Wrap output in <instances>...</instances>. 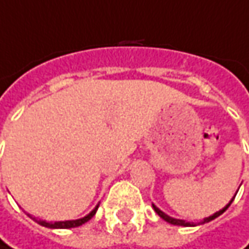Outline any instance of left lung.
Returning <instances> with one entry per match:
<instances>
[{
    "instance_id": "obj_1",
    "label": "left lung",
    "mask_w": 249,
    "mask_h": 249,
    "mask_svg": "<svg viewBox=\"0 0 249 249\" xmlns=\"http://www.w3.org/2000/svg\"><path fill=\"white\" fill-rule=\"evenodd\" d=\"M235 197V196H234ZM234 197H232V200H234ZM232 200L227 204L226 207L223 209V210H220V212H217V213H214L213 215H210V217H207V218H204L203 221H201V224H204V223H209V221H212V220H214V218H217L218 215H221L223 213L226 212L227 209L230 207V204L232 203ZM152 207H154V210L156 213H158V215L160 217V218H163L165 221H168V223H170V224H173V226H184V227H190V226H193V223H186L184 220H178V218H173V217H170V215H168V214H165L163 212H160L155 204H152Z\"/></svg>"
}]
</instances>
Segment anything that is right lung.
Returning a JSON list of instances; mask_svg holds the SVG:
<instances>
[{"mask_svg": "<svg viewBox=\"0 0 249 249\" xmlns=\"http://www.w3.org/2000/svg\"><path fill=\"white\" fill-rule=\"evenodd\" d=\"M97 209H98V206H95V209L91 213H89L86 217H83V218H79V220H69V221H56V223H46V221H42V220H39L37 223L40 224V226L43 227H49V228H74V227H79L81 224H84V223H87L93 215L97 212Z\"/></svg>", "mask_w": 249, "mask_h": 249, "instance_id": "right-lung-1", "label": "right lung"}]
</instances>
